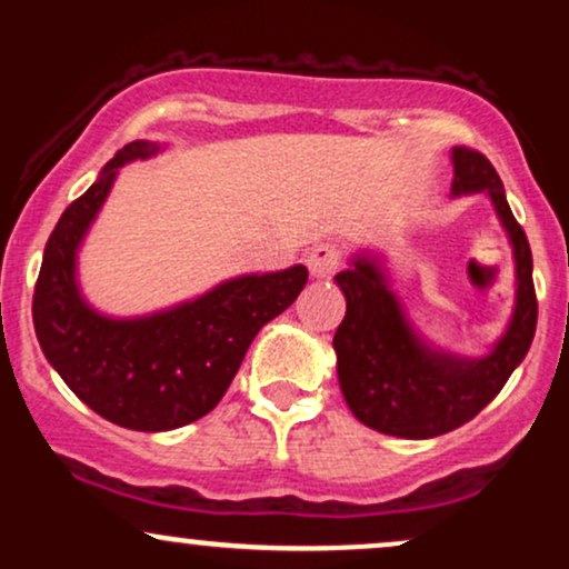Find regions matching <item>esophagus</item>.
<instances>
[{
    "label": "esophagus",
    "mask_w": 569,
    "mask_h": 569,
    "mask_svg": "<svg viewBox=\"0 0 569 569\" xmlns=\"http://www.w3.org/2000/svg\"><path fill=\"white\" fill-rule=\"evenodd\" d=\"M305 262L312 278H331L339 270V264H342V253H339L337 246L318 243L316 248L307 251Z\"/></svg>",
    "instance_id": "34e87169"
}]
</instances>
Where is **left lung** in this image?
I'll return each mask as SVG.
<instances>
[{
  "instance_id": "obj_1",
  "label": "left lung",
  "mask_w": 569,
  "mask_h": 569,
  "mask_svg": "<svg viewBox=\"0 0 569 569\" xmlns=\"http://www.w3.org/2000/svg\"><path fill=\"white\" fill-rule=\"evenodd\" d=\"M452 198L487 194L513 251L511 321L485 356H460L422 337L390 289L380 253H352L348 270L335 276L348 302L335 335L339 388L356 420L398 439H433L473 420L525 361L538 323L532 251L498 171L466 147L452 149Z\"/></svg>"
}]
</instances>
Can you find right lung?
I'll return each mask as SVG.
<instances>
[{"label": "right lung", "mask_w": 569, "mask_h": 569, "mask_svg": "<svg viewBox=\"0 0 569 569\" xmlns=\"http://www.w3.org/2000/svg\"><path fill=\"white\" fill-rule=\"evenodd\" d=\"M158 152V141L122 147L63 211L44 246L31 307L39 348L71 393L103 420L143 433L189 426L217 407L259 329L291 307L307 283V267L293 264L221 280L147 316L96 310L77 280L80 248L120 168Z\"/></svg>", "instance_id": "1"}]
</instances>
